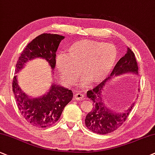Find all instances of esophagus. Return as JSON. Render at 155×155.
<instances>
[{
	"label": "esophagus",
	"instance_id": "1",
	"mask_svg": "<svg viewBox=\"0 0 155 155\" xmlns=\"http://www.w3.org/2000/svg\"><path fill=\"white\" fill-rule=\"evenodd\" d=\"M84 98V95L81 92L76 93L74 94V99L75 100H82Z\"/></svg>",
	"mask_w": 155,
	"mask_h": 155
}]
</instances>
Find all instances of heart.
Masks as SVG:
<instances>
[{
	"instance_id": "heart-1",
	"label": "heart",
	"mask_w": 155,
	"mask_h": 155,
	"mask_svg": "<svg viewBox=\"0 0 155 155\" xmlns=\"http://www.w3.org/2000/svg\"><path fill=\"white\" fill-rule=\"evenodd\" d=\"M118 50L112 44L93 40L77 41L67 49V55L60 54L55 59L56 68L64 81L72 84L81 70L84 78L93 83L103 81L115 66Z\"/></svg>"
}]
</instances>
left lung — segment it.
<instances>
[{
	"label": "left lung",
	"mask_w": 155,
	"mask_h": 155,
	"mask_svg": "<svg viewBox=\"0 0 155 155\" xmlns=\"http://www.w3.org/2000/svg\"><path fill=\"white\" fill-rule=\"evenodd\" d=\"M138 70L134 53L128 47L126 54L116 63L109 77L87 91V97L91 99L93 105L92 110L87 114L85 120V126L89 130L99 134H106L115 131L126 121L134 104H131L127 110L122 113L113 111L105 104L102 91L107 81L114 76L124 73L138 74Z\"/></svg>",
	"instance_id": "obj_1"
}]
</instances>
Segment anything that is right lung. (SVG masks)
I'll use <instances>...</instances> for the list:
<instances>
[{
	"label": "right lung",
	"instance_id": "add662e5",
	"mask_svg": "<svg viewBox=\"0 0 155 155\" xmlns=\"http://www.w3.org/2000/svg\"><path fill=\"white\" fill-rule=\"evenodd\" d=\"M64 39V37L58 34H42L38 36L28 44L21 54L16 64V72L22 70L28 61L39 57L45 59L51 70H54L56 51ZM12 86L21 114L28 123L36 127H48L57 122L64 107L73 98L72 91L54 83L41 97H28L19 86L16 75L13 78Z\"/></svg>",
	"mask_w": 155,
	"mask_h": 155
}]
</instances>
